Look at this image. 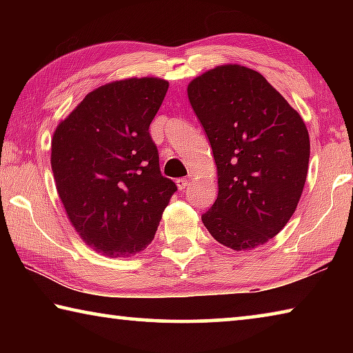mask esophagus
I'll list each match as a JSON object with an SVG mask.
<instances>
[{"label":"esophagus","instance_id":"obj_1","mask_svg":"<svg viewBox=\"0 0 353 353\" xmlns=\"http://www.w3.org/2000/svg\"><path fill=\"white\" fill-rule=\"evenodd\" d=\"M176 183H177V188L179 190H181V191H183L185 188H187L188 187V181H187V179H177V181H176Z\"/></svg>","mask_w":353,"mask_h":353}]
</instances>
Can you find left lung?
<instances>
[{
  "instance_id": "8db88e82",
  "label": "left lung",
  "mask_w": 353,
  "mask_h": 353,
  "mask_svg": "<svg viewBox=\"0 0 353 353\" xmlns=\"http://www.w3.org/2000/svg\"><path fill=\"white\" fill-rule=\"evenodd\" d=\"M188 99L218 171V198L202 223L234 250L265 244L301 199L310 160L305 123L259 71L241 65L196 77Z\"/></svg>"
}]
</instances>
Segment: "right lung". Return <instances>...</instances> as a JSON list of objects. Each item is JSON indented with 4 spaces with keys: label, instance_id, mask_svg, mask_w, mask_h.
I'll return each mask as SVG.
<instances>
[{
    "label": "right lung",
    "instance_id": "1",
    "mask_svg": "<svg viewBox=\"0 0 353 353\" xmlns=\"http://www.w3.org/2000/svg\"><path fill=\"white\" fill-rule=\"evenodd\" d=\"M168 82L105 83L59 124L51 168L71 224L88 246L118 259L146 249L177 190L149 135Z\"/></svg>",
    "mask_w": 353,
    "mask_h": 353
}]
</instances>
